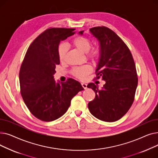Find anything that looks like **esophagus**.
<instances>
[{"label":"esophagus","instance_id":"esophagus-1","mask_svg":"<svg viewBox=\"0 0 158 158\" xmlns=\"http://www.w3.org/2000/svg\"><path fill=\"white\" fill-rule=\"evenodd\" d=\"M81 85H82V88H83L84 89H86L87 88V85L86 83H83V82H82V83H81Z\"/></svg>","mask_w":158,"mask_h":158}]
</instances>
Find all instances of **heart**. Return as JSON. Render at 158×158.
Masks as SVG:
<instances>
[{"instance_id": "heart-1", "label": "heart", "mask_w": 158, "mask_h": 158, "mask_svg": "<svg viewBox=\"0 0 158 158\" xmlns=\"http://www.w3.org/2000/svg\"><path fill=\"white\" fill-rule=\"evenodd\" d=\"M72 44L79 51L86 53L87 57L91 60L95 61L98 60L100 57V50L98 48H92L90 49L91 46H92V41L86 37L82 36H77L73 40ZM67 50V46L64 44L60 45L58 47V56H59L60 61H63L65 60ZM92 70L93 68L90 64H85L73 67L71 70V73L76 78L84 81Z\"/></svg>"}]
</instances>
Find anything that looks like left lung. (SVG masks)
<instances>
[{
    "label": "left lung",
    "mask_w": 158,
    "mask_h": 158,
    "mask_svg": "<svg viewBox=\"0 0 158 158\" xmlns=\"http://www.w3.org/2000/svg\"><path fill=\"white\" fill-rule=\"evenodd\" d=\"M89 31L100 44L95 79L101 77L106 84L101 89L93 82L88 85L95 92L88 109L99 120L117 121L126 114L134 101L138 85L135 63L128 47L114 31L104 26L92 27Z\"/></svg>",
    "instance_id": "1"
}]
</instances>
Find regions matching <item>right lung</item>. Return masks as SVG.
I'll return each instance as SVG.
<instances>
[{
	"label": "right lung",
	"instance_id": "obj_1",
	"mask_svg": "<svg viewBox=\"0 0 158 158\" xmlns=\"http://www.w3.org/2000/svg\"><path fill=\"white\" fill-rule=\"evenodd\" d=\"M74 30L47 29L32 41L22 63L21 95L30 112L40 120L51 122L61 117L68 110L72 98L84 89L73 79L56 83L53 76L56 66L60 63V41L74 35Z\"/></svg>",
	"mask_w": 158,
	"mask_h": 158
}]
</instances>
